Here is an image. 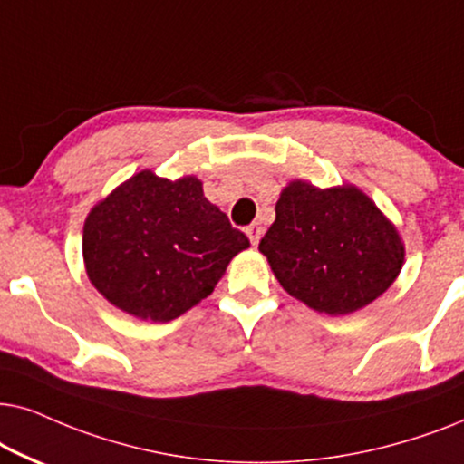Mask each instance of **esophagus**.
I'll return each instance as SVG.
<instances>
[{"label":"esophagus","mask_w":464,"mask_h":464,"mask_svg":"<svg viewBox=\"0 0 464 464\" xmlns=\"http://www.w3.org/2000/svg\"><path fill=\"white\" fill-rule=\"evenodd\" d=\"M246 236L250 237V242H252V246H256L258 244V239H261V236H263V228H261V225H250V227H246Z\"/></svg>","instance_id":"obj_1"}]
</instances>
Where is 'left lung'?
Returning a JSON list of instances; mask_svg holds the SVG:
<instances>
[{"label":"left lung","instance_id":"1","mask_svg":"<svg viewBox=\"0 0 464 464\" xmlns=\"http://www.w3.org/2000/svg\"><path fill=\"white\" fill-rule=\"evenodd\" d=\"M258 250L290 296L329 316L378 299L405 258L397 227L362 190H323L301 180L282 190Z\"/></svg>","mask_w":464,"mask_h":464}]
</instances>
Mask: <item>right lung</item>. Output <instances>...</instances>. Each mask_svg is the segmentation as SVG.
<instances>
[{"instance_id": "add662e5", "label": "right lung", "mask_w": 464, "mask_h": 464, "mask_svg": "<svg viewBox=\"0 0 464 464\" xmlns=\"http://www.w3.org/2000/svg\"><path fill=\"white\" fill-rule=\"evenodd\" d=\"M248 246L195 176L171 182L148 169L99 201L82 231L92 286L119 310L152 323H169L212 295Z\"/></svg>"}]
</instances>
